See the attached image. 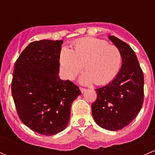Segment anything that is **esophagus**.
Masks as SVG:
<instances>
[{"mask_svg":"<svg viewBox=\"0 0 155 155\" xmlns=\"http://www.w3.org/2000/svg\"><path fill=\"white\" fill-rule=\"evenodd\" d=\"M79 89H80V91L82 93H83V92L85 91V88H84V87H79Z\"/></svg>","mask_w":155,"mask_h":155,"instance_id":"obj_1","label":"esophagus"}]
</instances>
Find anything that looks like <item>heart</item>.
<instances>
[{
	"mask_svg": "<svg viewBox=\"0 0 155 155\" xmlns=\"http://www.w3.org/2000/svg\"><path fill=\"white\" fill-rule=\"evenodd\" d=\"M60 62L68 79H74L83 66L85 73L80 82L102 85L116 76L121 67V54L116 46L106 40L89 37L75 42L72 50L62 48Z\"/></svg>",
	"mask_w": 155,
	"mask_h": 155,
	"instance_id": "obj_1",
	"label": "heart"
}]
</instances>
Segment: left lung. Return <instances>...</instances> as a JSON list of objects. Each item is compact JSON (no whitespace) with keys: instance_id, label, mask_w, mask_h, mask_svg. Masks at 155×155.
I'll use <instances>...</instances> for the list:
<instances>
[{"instance_id":"left-lung-1","label":"left lung","mask_w":155,"mask_h":155,"mask_svg":"<svg viewBox=\"0 0 155 155\" xmlns=\"http://www.w3.org/2000/svg\"><path fill=\"white\" fill-rule=\"evenodd\" d=\"M109 40L119 49L121 70L108 85L96 89L97 99L91 104L95 122L108 130H118L137 116L144 100V76L134 50L114 36Z\"/></svg>"}]
</instances>
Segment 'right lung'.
I'll list each match as a JSON object with an SVG mask.
<instances>
[{"label": "right lung", "instance_id": "add662e5", "mask_svg": "<svg viewBox=\"0 0 155 155\" xmlns=\"http://www.w3.org/2000/svg\"><path fill=\"white\" fill-rule=\"evenodd\" d=\"M62 40L31 43L16 60L11 91L18 117L38 134L52 136L68 124L77 85L59 79Z\"/></svg>", "mask_w": 155, "mask_h": 155}]
</instances>
